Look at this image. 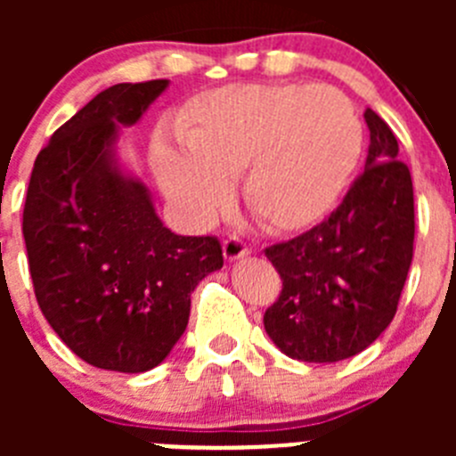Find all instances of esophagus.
Segmentation results:
<instances>
[{
	"mask_svg": "<svg viewBox=\"0 0 456 456\" xmlns=\"http://www.w3.org/2000/svg\"><path fill=\"white\" fill-rule=\"evenodd\" d=\"M223 254H224V257H227L229 262H232V260H240V257L249 256V247H247L245 242L240 240V238L229 236L227 240L223 242Z\"/></svg>",
	"mask_w": 456,
	"mask_h": 456,
	"instance_id": "34e87169",
	"label": "esophagus"
}]
</instances>
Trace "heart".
<instances>
[{
    "label": "heart",
    "mask_w": 456,
    "mask_h": 456,
    "mask_svg": "<svg viewBox=\"0 0 456 456\" xmlns=\"http://www.w3.org/2000/svg\"><path fill=\"white\" fill-rule=\"evenodd\" d=\"M183 145L156 141V176L191 220L207 223L245 172L242 194L257 223L300 232L346 191L362 159L364 127L330 86L233 84L202 92L178 118Z\"/></svg>",
    "instance_id": "1"
}]
</instances>
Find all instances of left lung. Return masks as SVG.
<instances>
[{
  "label": "left lung",
  "instance_id": "1",
  "mask_svg": "<svg viewBox=\"0 0 456 456\" xmlns=\"http://www.w3.org/2000/svg\"><path fill=\"white\" fill-rule=\"evenodd\" d=\"M366 167L338 209L293 240L266 247L282 278L265 330L291 360L339 362L370 346L397 314L415 242V199L388 123L369 108Z\"/></svg>",
  "mask_w": 456,
  "mask_h": 456
}]
</instances>
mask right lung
<instances>
[{
	"instance_id": "1",
	"label": "right lung",
	"mask_w": 456,
	"mask_h": 456,
	"mask_svg": "<svg viewBox=\"0 0 456 456\" xmlns=\"http://www.w3.org/2000/svg\"><path fill=\"white\" fill-rule=\"evenodd\" d=\"M167 79L99 92L39 151L24 205L37 302L77 357L105 370L159 366L185 333L191 291L223 266L216 236H176L114 159Z\"/></svg>"
}]
</instances>
